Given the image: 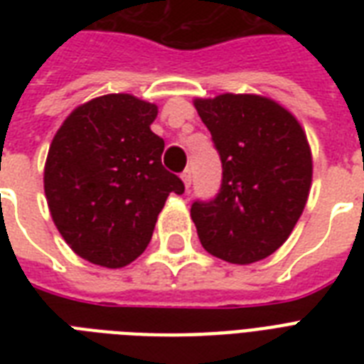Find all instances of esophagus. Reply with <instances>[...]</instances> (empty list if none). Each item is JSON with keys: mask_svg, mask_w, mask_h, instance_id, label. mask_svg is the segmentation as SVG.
I'll return each instance as SVG.
<instances>
[{"mask_svg": "<svg viewBox=\"0 0 364 364\" xmlns=\"http://www.w3.org/2000/svg\"><path fill=\"white\" fill-rule=\"evenodd\" d=\"M181 179H183V183H185V188H187L188 191V187H191V183H193V177H191V171L188 170H185L181 173Z\"/></svg>", "mask_w": 364, "mask_h": 364, "instance_id": "1", "label": "esophagus"}]
</instances>
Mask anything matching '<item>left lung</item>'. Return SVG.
<instances>
[{"mask_svg":"<svg viewBox=\"0 0 364 364\" xmlns=\"http://www.w3.org/2000/svg\"><path fill=\"white\" fill-rule=\"evenodd\" d=\"M194 107L221 156L213 200L191 217L202 247L232 264L266 259L291 236L311 185V151L300 122L257 94L196 98Z\"/></svg>","mask_w":364,"mask_h":364,"instance_id":"8db88e82","label":"left lung"}]
</instances>
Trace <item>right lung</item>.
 I'll return each mask as SVG.
<instances>
[{
  "label": "right lung",
  "mask_w": 364,
  "mask_h": 364,
  "mask_svg": "<svg viewBox=\"0 0 364 364\" xmlns=\"http://www.w3.org/2000/svg\"><path fill=\"white\" fill-rule=\"evenodd\" d=\"M159 107L132 94L79 105L56 132L45 162V196L65 243L92 264L122 268L145 251L170 193L164 139L151 130Z\"/></svg>",
  "instance_id": "add662e5"
}]
</instances>
